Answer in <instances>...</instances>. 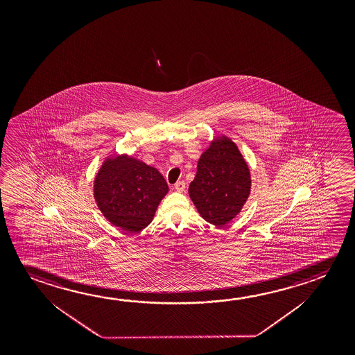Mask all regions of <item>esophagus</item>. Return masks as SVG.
<instances>
[{
  "label": "esophagus",
  "mask_w": 355,
  "mask_h": 355,
  "mask_svg": "<svg viewBox=\"0 0 355 355\" xmlns=\"http://www.w3.org/2000/svg\"><path fill=\"white\" fill-rule=\"evenodd\" d=\"M175 189L177 192H184V189H186V182H184V180H180V182H177L175 184Z\"/></svg>",
  "instance_id": "34e87169"
}]
</instances>
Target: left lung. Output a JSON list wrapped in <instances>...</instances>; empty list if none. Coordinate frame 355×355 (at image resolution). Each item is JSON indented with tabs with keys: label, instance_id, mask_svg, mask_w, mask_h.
Instances as JSON below:
<instances>
[{
	"label": "left lung",
	"instance_id": "obj_1",
	"mask_svg": "<svg viewBox=\"0 0 355 355\" xmlns=\"http://www.w3.org/2000/svg\"><path fill=\"white\" fill-rule=\"evenodd\" d=\"M251 192L248 162L232 139L215 136L199 157L189 197L198 213L215 227H223L241 211Z\"/></svg>",
	"mask_w": 355,
	"mask_h": 355
}]
</instances>
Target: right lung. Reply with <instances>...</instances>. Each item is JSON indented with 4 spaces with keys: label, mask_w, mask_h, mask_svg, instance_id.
<instances>
[{
    "label": "right lung",
    "mask_w": 355,
    "mask_h": 355,
    "mask_svg": "<svg viewBox=\"0 0 355 355\" xmlns=\"http://www.w3.org/2000/svg\"><path fill=\"white\" fill-rule=\"evenodd\" d=\"M93 191L106 220L137 233L153 220L168 186L157 168L123 153L105 158L94 178Z\"/></svg>",
    "instance_id": "add662e5"
}]
</instances>
